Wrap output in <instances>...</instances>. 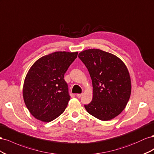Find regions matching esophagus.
<instances>
[{"instance_id": "34e87169", "label": "esophagus", "mask_w": 154, "mask_h": 154, "mask_svg": "<svg viewBox=\"0 0 154 154\" xmlns=\"http://www.w3.org/2000/svg\"><path fill=\"white\" fill-rule=\"evenodd\" d=\"M82 95V94H77V95H76V96L78 98H81Z\"/></svg>"}]
</instances>
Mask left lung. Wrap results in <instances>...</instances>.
<instances>
[{
	"label": "left lung",
	"mask_w": 154,
	"mask_h": 154,
	"mask_svg": "<svg viewBox=\"0 0 154 154\" xmlns=\"http://www.w3.org/2000/svg\"><path fill=\"white\" fill-rule=\"evenodd\" d=\"M88 70L93 86V98L85 105L86 111L101 121L119 116L125 108L131 94V79L122 61L110 53L89 49L79 54Z\"/></svg>",
	"instance_id": "1"
}]
</instances>
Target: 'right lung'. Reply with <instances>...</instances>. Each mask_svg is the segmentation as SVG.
Segmentation results:
<instances>
[{
  "label": "right lung",
  "mask_w": 154,
  "mask_h": 154,
  "mask_svg": "<svg viewBox=\"0 0 154 154\" xmlns=\"http://www.w3.org/2000/svg\"><path fill=\"white\" fill-rule=\"evenodd\" d=\"M78 52L56 51L42 57L30 68L23 85V98L30 113L48 122L67 107L70 96L64 73Z\"/></svg>",
  "instance_id": "right-lung-1"
}]
</instances>
